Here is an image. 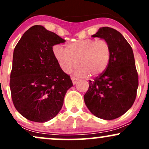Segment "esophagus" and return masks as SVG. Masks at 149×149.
I'll list each match as a JSON object with an SVG mask.
<instances>
[{"label":"esophagus","instance_id":"1","mask_svg":"<svg viewBox=\"0 0 149 149\" xmlns=\"http://www.w3.org/2000/svg\"><path fill=\"white\" fill-rule=\"evenodd\" d=\"M71 80H72L73 85L76 84V83H77V82H78V80L76 78H75V77H73V76H71Z\"/></svg>","mask_w":149,"mask_h":149}]
</instances>
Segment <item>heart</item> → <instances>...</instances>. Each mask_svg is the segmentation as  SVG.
Masks as SVG:
<instances>
[{
  "mask_svg": "<svg viewBox=\"0 0 149 149\" xmlns=\"http://www.w3.org/2000/svg\"><path fill=\"white\" fill-rule=\"evenodd\" d=\"M52 52L64 73H70L78 64L75 73L81 77L100 76L107 69L111 58L109 42L92 38L69 42L66 48L57 44L53 46Z\"/></svg>",
  "mask_w": 149,
  "mask_h": 149,
  "instance_id": "b5f03b06",
  "label": "heart"
}]
</instances>
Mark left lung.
<instances>
[{
	"instance_id": "left-lung-1",
	"label": "left lung",
	"mask_w": 149,
	"mask_h": 149,
	"mask_svg": "<svg viewBox=\"0 0 149 149\" xmlns=\"http://www.w3.org/2000/svg\"><path fill=\"white\" fill-rule=\"evenodd\" d=\"M92 37L109 42L111 58L106 71L89 81L85 104L97 118H118L130 109L136 99L139 83L132 49L122 34L110 27H102Z\"/></svg>"
}]
</instances>
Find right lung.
<instances>
[{"label": "right lung", "mask_w": 149, "mask_h": 149, "mask_svg": "<svg viewBox=\"0 0 149 149\" xmlns=\"http://www.w3.org/2000/svg\"><path fill=\"white\" fill-rule=\"evenodd\" d=\"M65 40L40 25L23 34L13 52L10 88L15 107L31 121L45 123L60 111L73 86L59 67L52 47Z\"/></svg>", "instance_id": "add662e5"}]
</instances>
